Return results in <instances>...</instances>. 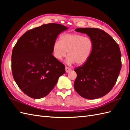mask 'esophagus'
<instances>
[{"label": "esophagus", "mask_w": 130, "mask_h": 130, "mask_svg": "<svg viewBox=\"0 0 130 130\" xmlns=\"http://www.w3.org/2000/svg\"><path fill=\"white\" fill-rule=\"evenodd\" d=\"M71 70H72L71 68H69V67H66V72H67V73L69 72H70Z\"/></svg>", "instance_id": "esophagus-1"}]
</instances>
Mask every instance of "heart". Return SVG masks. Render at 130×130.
Segmentation results:
<instances>
[{
    "instance_id": "obj_1",
    "label": "heart",
    "mask_w": 130,
    "mask_h": 130,
    "mask_svg": "<svg viewBox=\"0 0 130 130\" xmlns=\"http://www.w3.org/2000/svg\"><path fill=\"white\" fill-rule=\"evenodd\" d=\"M93 48V42L88 37L78 34H65L56 41L53 45V54L56 59L61 60L68 55L66 62L68 65L76 63L83 64L90 57Z\"/></svg>"
}]
</instances>
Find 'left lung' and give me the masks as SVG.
Instances as JSON below:
<instances>
[{
    "label": "left lung",
    "mask_w": 130,
    "mask_h": 130,
    "mask_svg": "<svg viewBox=\"0 0 130 130\" xmlns=\"http://www.w3.org/2000/svg\"><path fill=\"white\" fill-rule=\"evenodd\" d=\"M75 31L87 34L93 42V48L87 61L74 69V89L85 99H99L111 90L119 77L121 68L119 45L100 29L77 28Z\"/></svg>",
    "instance_id": "obj_1"
}]
</instances>
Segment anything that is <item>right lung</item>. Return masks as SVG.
<instances>
[{
    "mask_svg": "<svg viewBox=\"0 0 130 130\" xmlns=\"http://www.w3.org/2000/svg\"><path fill=\"white\" fill-rule=\"evenodd\" d=\"M68 28L59 24H43L27 31L14 46L11 71L19 88L34 99L44 97L65 73V66L56 59L53 45L58 36Z\"/></svg>",
    "mask_w": 130,
    "mask_h": 130,
    "instance_id": "obj_1",
    "label": "right lung"
}]
</instances>
